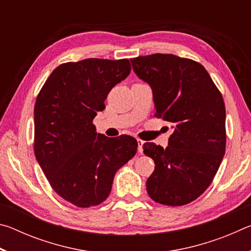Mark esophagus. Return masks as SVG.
<instances>
[{"instance_id":"34e87169","label":"esophagus","mask_w":251,"mask_h":251,"mask_svg":"<svg viewBox=\"0 0 251 251\" xmlns=\"http://www.w3.org/2000/svg\"><path fill=\"white\" fill-rule=\"evenodd\" d=\"M137 143H138V152L139 154H143V144H144V141H142V139H137Z\"/></svg>"}]
</instances>
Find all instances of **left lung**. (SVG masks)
Masks as SVG:
<instances>
[{
	"label": "left lung",
	"mask_w": 251,
	"mask_h": 251,
	"mask_svg": "<svg viewBox=\"0 0 251 251\" xmlns=\"http://www.w3.org/2000/svg\"><path fill=\"white\" fill-rule=\"evenodd\" d=\"M151 85L155 117L174 124L169 145H143L155 163L146 181L152 201L166 206L194 201L210 186L226 150V109L222 93L201 63L174 54L130 58Z\"/></svg>",
	"instance_id": "obj_1"
}]
</instances>
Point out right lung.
Returning a JSON list of instances; mask_svg holds the SVG:
<instances>
[{
    "label": "right lung",
    "instance_id": "1",
    "mask_svg": "<svg viewBox=\"0 0 251 251\" xmlns=\"http://www.w3.org/2000/svg\"><path fill=\"white\" fill-rule=\"evenodd\" d=\"M130 70L127 58L63 63L36 97L34 154L54 192L76 207L106 201L116 172L137 151L134 137L108 138L93 124L110 90Z\"/></svg>",
    "mask_w": 251,
    "mask_h": 251
}]
</instances>
